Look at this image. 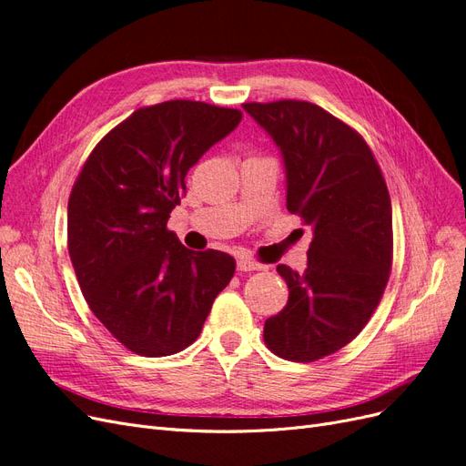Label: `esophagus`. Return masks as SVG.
<instances>
[{"label": "esophagus", "mask_w": 466, "mask_h": 466, "mask_svg": "<svg viewBox=\"0 0 466 466\" xmlns=\"http://www.w3.org/2000/svg\"><path fill=\"white\" fill-rule=\"evenodd\" d=\"M260 268H262V264L250 260L247 257L237 258V270L238 272H255V270H260Z\"/></svg>", "instance_id": "1"}]
</instances>
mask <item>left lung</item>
Returning <instances> with one entry per match:
<instances>
[{"label":"left lung","instance_id":"left-lung-1","mask_svg":"<svg viewBox=\"0 0 466 466\" xmlns=\"http://www.w3.org/2000/svg\"><path fill=\"white\" fill-rule=\"evenodd\" d=\"M286 165L288 209L311 225L305 272L279 264L289 298L264 322V342L289 361H315L368 324L392 264V208L365 139L307 101L245 103Z\"/></svg>","mask_w":466,"mask_h":466}]
</instances>
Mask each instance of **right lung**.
<instances>
[{
  "mask_svg": "<svg viewBox=\"0 0 466 466\" xmlns=\"http://www.w3.org/2000/svg\"><path fill=\"white\" fill-rule=\"evenodd\" d=\"M243 118L200 101L144 106L91 151L67 202V250L93 315L137 356H171L200 336L235 274L221 250L167 229L187 173Z\"/></svg>",
  "mask_w": 466,
  "mask_h": 466,
  "instance_id": "add662e5",
  "label": "right lung"
}]
</instances>
